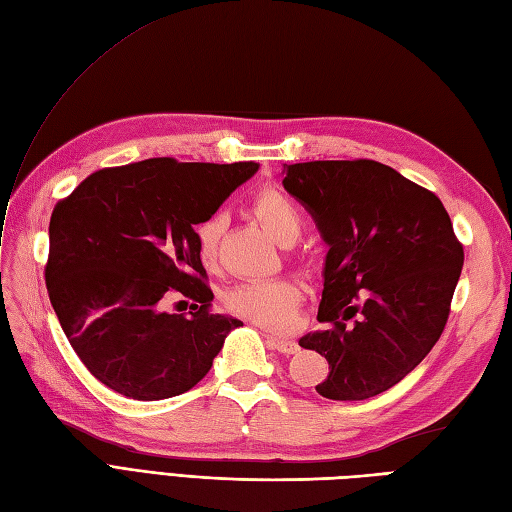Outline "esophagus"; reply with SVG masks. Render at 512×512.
Masks as SVG:
<instances>
[{
    "label": "esophagus",
    "mask_w": 512,
    "mask_h": 512,
    "mask_svg": "<svg viewBox=\"0 0 512 512\" xmlns=\"http://www.w3.org/2000/svg\"><path fill=\"white\" fill-rule=\"evenodd\" d=\"M267 341L273 345V350H278L280 354H295L299 350V345L291 339H282V336L276 334H265Z\"/></svg>",
    "instance_id": "obj_1"
}]
</instances>
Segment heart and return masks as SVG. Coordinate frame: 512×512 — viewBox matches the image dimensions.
Returning <instances> with one entry per match:
<instances>
[{
	"label": "heart",
	"instance_id": "obj_1",
	"mask_svg": "<svg viewBox=\"0 0 512 512\" xmlns=\"http://www.w3.org/2000/svg\"><path fill=\"white\" fill-rule=\"evenodd\" d=\"M252 210L256 219L284 245L293 243L302 232V215H299L297 206L291 197H286L278 189L258 191ZM223 226H226L223 217L213 215L195 228V249L206 267L217 260ZM223 304L232 315L252 321L256 326L267 330H286L297 319V310L302 304V286L291 278L245 280L226 291Z\"/></svg>",
	"mask_w": 512,
	"mask_h": 512
}]
</instances>
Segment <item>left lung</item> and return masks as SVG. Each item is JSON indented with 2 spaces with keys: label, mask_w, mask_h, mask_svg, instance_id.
<instances>
[{
  "label": "left lung",
  "mask_w": 512,
  "mask_h": 512,
  "mask_svg": "<svg viewBox=\"0 0 512 512\" xmlns=\"http://www.w3.org/2000/svg\"><path fill=\"white\" fill-rule=\"evenodd\" d=\"M284 189L313 215L330 247L317 319L299 339L326 356L315 389L358 402L389 391L439 341L463 269L441 199L376 160L284 167Z\"/></svg>",
  "instance_id": "8db88e82"
}]
</instances>
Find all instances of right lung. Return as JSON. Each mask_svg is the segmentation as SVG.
I'll list each match as a JSON object with an SVG mask.
<instances>
[{
    "instance_id": "add662e5",
    "label": "right lung",
    "mask_w": 512,
    "mask_h": 512,
    "mask_svg": "<svg viewBox=\"0 0 512 512\" xmlns=\"http://www.w3.org/2000/svg\"><path fill=\"white\" fill-rule=\"evenodd\" d=\"M256 171L258 162L149 158L99 169L56 204L49 302L84 367L108 389L141 402L186 393L243 326L210 310L195 226ZM171 290L196 299L189 316L161 308Z\"/></svg>"
}]
</instances>
